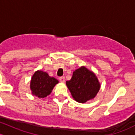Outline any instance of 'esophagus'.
Masks as SVG:
<instances>
[{"label": "esophagus", "mask_w": 135, "mask_h": 135, "mask_svg": "<svg viewBox=\"0 0 135 135\" xmlns=\"http://www.w3.org/2000/svg\"><path fill=\"white\" fill-rule=\"evenodd\" d=\"M59 80H60V81L61 82V83H64L65 80V76H60V77L59 78Z\"/></svg>", "instance_id": "34e87169"}]
</instances>
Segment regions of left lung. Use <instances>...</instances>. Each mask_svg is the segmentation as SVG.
<instances>
[{"instance_id":"8db88e82","label":"left lung","mask_w":135,"mask_h":135,"mask_svg":"<svg viewBox=\"0 0 135 135\" xmlns=\"http://www.w3.org/2000/svg\"><path fill=\"white\" fill-rule=\"evenodd\" d=\"M66 86L76 101L84 103L93 99L100 89V84L96 75L85 66H81L73 72Z\"/></svg>"}]
</instances>
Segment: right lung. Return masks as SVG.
<instances>
[{
  "label": "right lung",
  "instance_id": "right-lung-1",
  "mask_svg": "<svg viewBox=\"0 0 135 135\" xmlns=\"http://www.w3.org/2000/svg\"><path fill=\"white\" fill-rule=\"evenodd\" d=\"M59 81L54 77H50L46 73L41 70L35 72L31 81V89L32 94L38 98H45L50 94L54 86Z\"/></svg>",
  "mask_w": 135,
  "mask_h": 135
}]
</instances>
